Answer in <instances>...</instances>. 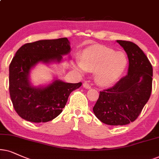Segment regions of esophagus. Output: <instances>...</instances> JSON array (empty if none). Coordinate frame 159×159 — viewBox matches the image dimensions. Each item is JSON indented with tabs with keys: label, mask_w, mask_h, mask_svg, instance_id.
<instances>
[{
	"label": "esophagus",
	"mask_w": 159,
	"mask_h": 159,
	"mask_svg": "<svg viewBox=\"0 0 159 159\" xmlns=\"http://www.w3.org/2000/svg\"><path fill=\"white\" fill-rule=\"evenodd\" d=\"M83 86L84 88H86V89H90V88H91L90 84H88L87 82H84V83L83 84Z\"/></svg>",
	"instance_id": "34e87169"
}]
</instances>
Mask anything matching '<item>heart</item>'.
Segmentation results:
<instances>
[{
  "label": "heart",
  "instance_id": "b5f03b06",
  "mask_svg": "<svg viewBox=\"0 0 159 159\" xmlns=\"http://www.w3.org/2000/svg\"><path fill=\"white\" fill-rule=\"evenodd\" d=\"M127 63L122 52H115L105 46L88 48L84 52L81 60H77V67L81 72L86 70L95 71L96 81L100 85L114 84L123 73Z\"/></svg>",
  "mask_w": 159,
  "mask_h": 159
}]
</instances>
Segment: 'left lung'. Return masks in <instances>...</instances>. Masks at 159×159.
Returning <instances> with one entry per match:
<instances>
[{
    "mask_svg": "<svg viewBox=\"0 0 159 159\" xmlns=\"http://www.w3.org/2000/svg\"><path fill=\"white\" fill-rule=\"evenodd\" d=\"M129 61L128 74L115 85L100 92L93 107L98 120L109 125H125L138 117L152 91V67L135 43L116 40Z\"/></svg>",
    "mask_w": 159,
    "mask_h": 159,
    "instance_id": "obj_1",
    "label": "left lung"
}]
</instances>
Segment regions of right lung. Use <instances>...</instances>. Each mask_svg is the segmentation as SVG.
I'll use <instances>...</instances> for the list:
<instances>
[{
  "instance_id": "1",
  "label": "right lung",
  "mask_w": 159,
  "mask_h": 159,
  "mask_svg": "<svg viewBox=\"0 0 159 159\" xmlns=\"http://www.w3.org/2000/svg\"><path fill=\"white\" fill-rule=\"evenodd\" d=\"M70 52L67 38L39 40L23 45L9 65V94L14 108L23 119L46 122L61 113L69 95L82 85L55 80L45 87H34L29 81L30 70L38 62H60Z\"/></svg>"
}]
</instances>
